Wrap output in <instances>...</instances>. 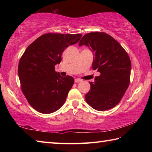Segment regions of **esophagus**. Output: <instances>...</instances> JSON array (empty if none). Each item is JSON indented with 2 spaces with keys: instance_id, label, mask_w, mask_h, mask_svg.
Returning <instances> with one entry per match:
<instances>
[{
  "instance_id": "1",
  "label": "esophagus",
  "mask_w": 152,
  "mask_h": 152,
  "mask_svg": "<svg viewBox=\"0 0 152 152\" xmlns=\"http://www.w3.org/2000/svg\"><path fill=\"white\" fill-rule=\"evenodd\" d=\"M82 81V80L80 79V78H76L75 80H74V82H75L76 83H78V82H80Z\"/></svg>"
}]
</instances>
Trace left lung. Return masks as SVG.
<instances>
[{
  "instance_id": "left-lung-1",
  "label": "left lung",
  "mask_w": 152,
  "mask_h": 152,
  "mask_svg": "<svg viewBox=\"0 0 152 152\" xmlns=\"http://www.w3.org/2000/svg\"><path fill=\"white\" fill-rule=\"evenodd\" d=\"M79 46L86 45L93 53L92 69L101 73L90 82L86 102L95 110L102 111L119 103L129 84L132 63L119 43L103 32L84 35Z\"/></svg>"
}]
</instances>
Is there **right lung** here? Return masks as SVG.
Segmentation results:
<instances>
[{
	"label": "right lung",
	"instance_id": "right-lung-1",
	"mask_svg": "<svg viewBox=\"0 0 152 152\" xmlns=\"http://www.w3.org/2000/svg\"><path fill=\"white\" fill-rule=\"evenodd\" d=\"M81 37V34L47 33L25 50L19 61L18 75L23 93L38 112L53 113L65 102L74 79L61 76L55 71V66L60 63L64 50L78 43Z\"/></svg>",
	"mask_w": 152,
	"mask_h": 152
}]
</instances>
